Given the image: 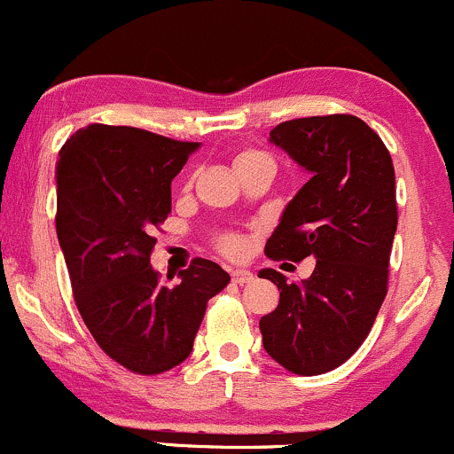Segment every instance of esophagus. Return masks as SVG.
<instances>
[{"instance_id": "esophagus-1", "label": "esophagus", "mask_w": 454, "mask_h": 454, "mask_svg": "<svg viewBox=\"0 0 454 454\" xmlns=\"http://www.w3.org/2000/svg\"><path fill=\"white\" fill-rule=\"evenodd\" d=\"M232 276V282L235 284H247V282H252L254 280V273H250V271H246V269H235V271L231 273Z\"/></svg>"}]
</instances>
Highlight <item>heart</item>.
<instances>
[{"instance_id": "b5f03b06", "label": "heart", "mask_w": 454, "mask_h": 454, "mask_svg": "<svg viewBox=\"0 0 454 454\" xmlns=\"http://www.w3.org/2000/svg\"><path fill=\"white\" fill-rule=\"evenodd\" d=\"M252 157H262V154L261 153H254V151L243 153V154H239L235 161H241V159H252ZM219 247H222L223 252L231 254V256H232V254H239V250H241V241H239L235 235H226V237L219 239Z\"/></svg>"}]
</instances>
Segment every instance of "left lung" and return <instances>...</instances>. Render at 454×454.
<instances>
[{
    "label": "left lung",
    "mask_w": 454,
    "mask_h": 454,
    "mask_svg": "<svg viewBox=\"0 0 454 454\" xmlns=\"http://www.w3.org/2000/svg\"><path fill=\"white\" fill-rule=\"evenodd\" d=\"M269 142L310 174L269 237V258L312 256L308 280L262 269L280 303L261 318L262 347L295 375H321L364 342L387 293L396 232L395 166L381 137L348 114L278 124Z\"/></svg>",
    "instance_id": "8db88e82"
}]
</instances>
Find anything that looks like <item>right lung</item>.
I'll use <instances>...</instances> for the list:
<instances>
[{"mask_svg":"<svg viewBox=\"0 0 454 454\" xmlns=\"http://www.w3.org/2000/svg\"><path fill=\"white\" fill-rule=\"evenodd\" d=\"M198 146L88 124L56 163V231L79 315L98 347L139 375L187 360L207 301L231 282L207 258H193L174 286L151 265L153 232L172 211V178Z\"/></svg>","mask_w":454,"mask_h":454,"instance_id":"1","label":"right lung"}]
</instances>
